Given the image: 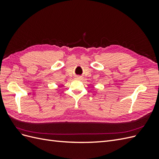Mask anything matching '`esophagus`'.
<instances>
[{
	"label": "esophagus",
	"instance_id": "esophagus-1",
	"mask_svg": "<svg viewBox=\"0 0 159 159\" xmlns=\"http://www.w3.org/2000/svg\"><path fill=\"white\" fill-rule=\"evenodd\" d=\"M81 78H81V76H76V79L77 80H81Z\"/></svg>",
	"mask_w": 159,
	"mask_h": 159
}]
</instances>
